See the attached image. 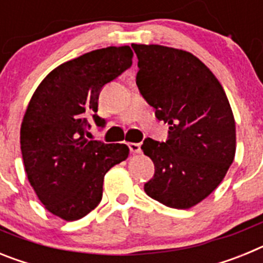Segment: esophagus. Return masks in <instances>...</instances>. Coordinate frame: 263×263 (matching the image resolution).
Segmentation results:
<instances>
[{
	"instance_id": "obj_1",
	"label": "esophagus",
	"mask_w": 263,
	"mask_h": 263,
	"mask_svg": "<svg viewBox=\"0 0 263 263\" xmlns=\"http://www.w3.org/2000/svg\"><path fill=\"white\" fill-rule=\"evenodd\" d=\"M127 146H129L130 153H132V154H138V153H141V145H139V143L130 142L127 143Z\"/></svg>"
}]
</instances>
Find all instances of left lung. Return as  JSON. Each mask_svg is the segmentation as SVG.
<instances>
[{
  "mask_svg": "<svg viewBox=\"0 0 263 263\" xmlns=\"http://www.w3.org/2000/svg\"><path fill=\"white\" fill-rule=\"evenodd\" d=\"M138 58L137 87L170 125L166 142L146 138L141 148L155 173L145 192L176 210L204 200L222 182L236 154V124L220 81L187 51L132 45Z\"/></svg>",
  "mask_w": 263,
  "mask_h": 263,
  "instance_id": "obj_1",
  "label": "left lung"
}]
</instances>
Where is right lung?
Here are the masks:
<instances>
[{"instance_id": "obj_1", "label": "right lung", "mask_w": 263, "mask_h": 263, "mask_svg": "<svg viewBox=\"0 0 263 263\" xmlns=\"http://www.w3.org/2000/svg\"><path fill=\"white\" fill-rule=\"evenodd\" d=\"M129 46L90 51L48 73L32 95L21 126V152L30 184L46 210L75 221L103 197L104 176L125 160L124 143L89 141L103 87L130 68Z\"/></svg>"}]
</instances>
